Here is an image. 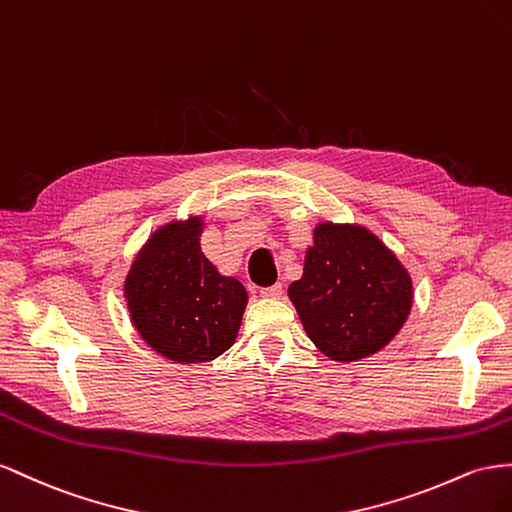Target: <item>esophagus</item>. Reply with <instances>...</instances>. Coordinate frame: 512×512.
<instances>
[{
	"label": "esophagus",
	"instance_id": "esophagus-1",
	"mask_svg": "<svg viewBox=\"0 0 512 512\" xmlns=\"http://www.w3.org/2000/svg\"><path fill=\"white\" fill-rule=\"evenodd\" d=\"M259 294H261V298H281V294H283V285L281 283H274V285H270V287H261L259 289Z\"/></svg>",
	"mask_w": 512,
	"mask_h": 512
}]
</instances>
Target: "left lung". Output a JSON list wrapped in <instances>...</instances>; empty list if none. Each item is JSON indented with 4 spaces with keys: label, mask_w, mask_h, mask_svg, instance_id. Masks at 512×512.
Returning <instances> with one entry per match:
<instances>
[{
    "label": "left lung",
    "mask_w": 512,
    "mask_h": 512,
    "mask_svg": "<svg viewBox=\"0 0 512 512\" xmlns=\"http://www.w3.org/2000/svg\"><path fill=\"white\" fill-rule=\"evenodd\" d=\"M302 326L321 354L354 362L379 352L412 309V279L369 229L321 223L289 285Z\"/></svg>",
    "instance_id": "left-lung-1"
}]
</instances>
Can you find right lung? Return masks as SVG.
Returning <instances> with one entry per match:
<instances>
[{
  "label": "right lung",
  "instance_id": "right-lung-1",
  "mask_svg": "<svg viewBox=\"0 0 512 512\" xmlns=\"http://www.w3.org/2000/svg\"><path fill=\"white\" fill-rule=\"evenodd\" d=\"M201 218L169 223L143 246L124 294L130 319L160 356L208 362L233 345L246 309L244 285L201 253Z\"/></svg>",
  "mask_w": 512,
  "mask_h": 512
}]
</instances>
